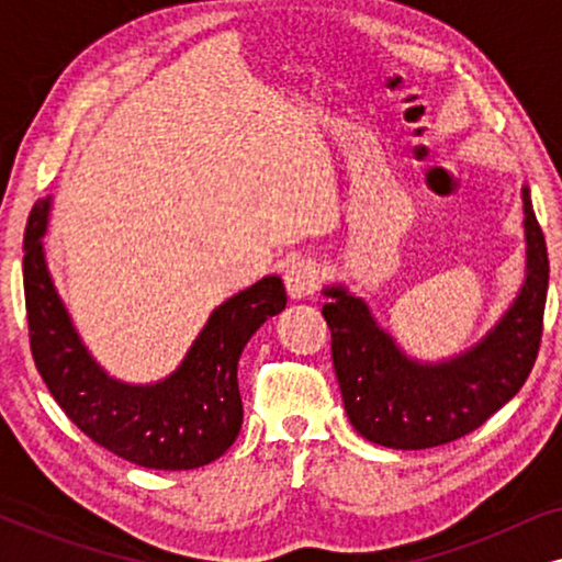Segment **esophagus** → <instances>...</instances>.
<instances>
[{"mask_svg": "<svg viewBox=\"0 0 562 562\" xmlns=\"http://www.w3.org/2000/svg\"><path fill=\"white\" fill-rule=\"evenodd\" d=\"M319 266L312 263V260H296V263H291L286 268V273H283V283H286L291 299H304L314 294L319 286Z\"/></svg>", "mask_w": 562, "mask_h": 562, "instance_id": "obj_1", "label": "esophagus"}]
</instances>
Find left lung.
Masks as SVG:
<instances>
[{"instance_id": "1", "label": "left lung", "mask_w": 562, "mask_h": 562, "mask_svg": "<svg viewBox=\"0 0 562 562\" xmlns=\"http://www.w3.org/2000/svg\"><path fill=\"white\" fill-rule=\"evenodd\" d=\"M521 210L527 258L519 294L458 356L414 358L381 327L363 296L340 281L322 289L345 412L366 440L394 450L437 448L479 429L525 386L540 350L550 263L527 187Z\"/></svg>"}]
</instances>
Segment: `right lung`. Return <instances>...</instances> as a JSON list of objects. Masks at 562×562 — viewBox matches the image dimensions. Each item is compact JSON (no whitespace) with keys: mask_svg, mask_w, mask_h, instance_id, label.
Segmentation results:
<instances>
[{"mask_svg":"<svg viewBox=\"0 0 562 562\" xmlns=\"http://www.w3.org/2000/svg\"><path fill=\"white\" fill-rule=\"evenodd\" d=\"M50 196L25 227V304L30 348L45 386L68 419L114 456L153 471H191L225 456L243 427L237 360L268 317L283 312L286 289L266 276L210 314L187 356L166 379L127 383L97 363L45 260Z\"/></svg>","mask_w":562,"mask_h":562,"instance_id":"1","label":"right lung"}]
</instances>
